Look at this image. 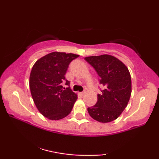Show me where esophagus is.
Listing matches in <instances>:
<instances>
[{
  "label": "esophagus",
  "mask_w": 159,
  "mask_h": 159,
  "mask_svg": "<svg viewBox=\"0 0 159 159\" xmlns=\"http://www.w3.org/2000/svg\"><path fill=\"white\" fill-rule=\"evenodd\" d=\"M80 95H82V96H83V95L85 94V92H82V93H80Z\"/></svg>",
  "instance_id": "34e87169"
}]
</instances>
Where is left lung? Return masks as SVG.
<instances>
[{
  "instance_id": "obj_1",
  "label": "left lung",
  "mask_w": 159,
  "mask_h": 159,
  "mask_svg": "<svg viewBox=\"0 0 159 159\" xmlns=\"http://www.w3.org/2000/svg\"><path fill=\"white\" fill-rule=\"evenodd\" d=\"M98 75L103 87L98 94L95 105L88 108L90 116L99 122L107 123L120 116L129 101L132 92L131 77L127 67L110 55L84 58Z\"/></svg>"
}]
</instances>
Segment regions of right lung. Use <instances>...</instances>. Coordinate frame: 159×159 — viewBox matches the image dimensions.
I'll return each instance as SVG.
<instances>
[{"mask_svg":"<svg viewBox=\"0 0 159 159\" xmlns=\"http://www.w3.org/2000/svg\"><path fill=\"white\" fill-rule=\"evenodd\" d=\"M79 55L53 52L37 61L30 77V88L39 111L51 120H59L70 114L77 95L66 80L69 65ZM65 83L68 87L62 86Z\"/></svg>","mask_w":159,"mask_h":159,"instance_id":"obj_1","label":"right lung"}]
</instances>
